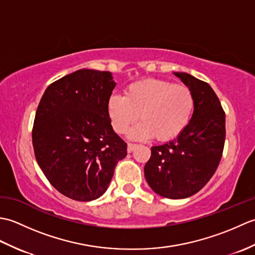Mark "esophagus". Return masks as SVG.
I'll use <instances>...</instances> for the list:
<instances>
[{
  "label": "esophagus",
  "instance_id": "esophagus-1",
  "mask_svg": "<svg viewBox=\"0 0 255 255\" xmlns=\"http://www.w3.org/2000/svg\"><path fill=\"white\" fill-rule=\"evenodd\" d=\"M137 145L136 144H133V143H128V147H127V151L129 153L130 152H132V151L134 150V148H136Z\"/></svg>",
  "mask_w": 255,
  "mask_h": 255
}]
</instances>
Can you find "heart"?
I'll list each match as a JSON object with an SVG mask.
<instances>
[{
  "label": "heart",
  "mask_w": 255,
  "mask_h": 255,
  "mask_svg": "<svg viewBox=\"0 0 255 255\" xmlns=\"http://www.w3.org/2000/svg\"><path fill=\"white\" fill-rule=\"evenodd\" d=\"M193 93L184 85L169 81L144 79L129 84L125 96L112 94L106 111L117 133H124L140 117L141 123L128 132L131 139L154 137L161 142L177 138L192 121Z\"/></svg>",
  "instance_id": "obj_1"
}]
</instances>
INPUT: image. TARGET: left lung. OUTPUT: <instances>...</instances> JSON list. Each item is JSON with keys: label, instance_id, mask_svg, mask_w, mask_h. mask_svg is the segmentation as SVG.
I'll return each instance as SVG.
<instances>
[{"label": "left lung", "instance_id": "1", "mask_svg": "<svg viewBox=\"0 0 255 255\" xmlns=\"http://www.w3.org/2000/svg\"><path fill=\"white\" fill-rule=\"evenodd\" d=\"M173 74L193 93L194 114L180 136L151 148L144 176L160 196L181 199L200 191L217 170L225 144L226 116L208 83L185 72Z\"/></svg>", "mask_w": 255, "mask_h": 255}]
</instances>
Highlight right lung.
Listing matches in <instances>:
<instances>
[{
  "mask_svg": "<svg viewBox=\"0 0 255 255\" xmlns=\"http://www.w3.org/2000/svg\"><path fill=\"white\" fill-rule=\"evenodd\" d=\"M108 71L81 69L48 86L38 105L32 145L51 185L64 196L90 202L110 185L127 143L106 111L115 88Z\"/></svg>",
  "mask_w": 255,
  "mask_h": 255,
  "instance_id": "right-lung-1",
  "label": "right lung"
}]
</instances>
